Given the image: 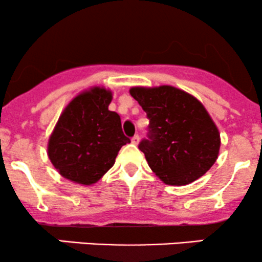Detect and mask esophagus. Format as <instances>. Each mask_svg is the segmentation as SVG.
Listing matches in <instances>:
<instances>
[{"instance_id": "obj_1", "label": "esophagus", "mask_w": 262, "mask_h": 262, "mask_svg": "<svg viewBox=\"0 0 262 262\" xmlns=\"http://www.w3.org/2000/svg\"><path fill=\"white\" fill-rule=\"evenodd\" d=\"M139 140H140V138H139V135H134L133 138H132V143L134 144V145H138V144H139Z\"/></svg>"}]
</instances>
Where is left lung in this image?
<instances>
[{
	"label": "left lung",
	"instance_id": "left-lung-1",
	"mask_svg": "<svg viewBox=\"0 0 262 262\" xmlns=\"http://www.w3.org/2000/svg\"><path fill=\"white\" fill-rule=\"evenodd\" d=\"M149 118V139L139 144L162 182L185 186L213 166L221 134L204 106L183 90L162 85L129 90Z\"/></svg>",
	"mask_w": 262,
	"mask_h": 262
}]
</instances>
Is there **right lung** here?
<instances>
[{
  "label": "right lung",
  "mask_w": 262,
  "mask_h": 262,
  "mask_svg": "<svg viewBox=\"0 0 262 262\" xmlns=\"http://www.w3.org/2000/svg\"><path fill=\"white\" fill-rule=\"evenodd\" d=\"M112 91L95 86L79 93L60 114L48 140V156L69 181L90 186L114 165L130 139L123 134L121 117L108 110Z\"/></svg>",
  "instance_id": "right-lung-1"
}]
</instances>
